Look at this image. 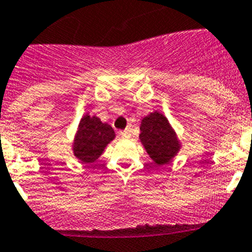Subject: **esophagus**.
<instances>
[{
    "instance_id": "esophagus-1",
    "label": "esophagus",
    "mask_w": 252,
    "mask_h": 252,
    "mask_svg": "<svg viewBox=\"0 0 252 252\" xmlns=\"http://www.w3.org/2000/svg\"><path fill=\"white\" fill-rule=\"evenodd\" d=\"M130 132H132V126H126V128L124 129L123 132L120 133V134L123 135V137H130Z\"/></svg>"
}]
</instances>
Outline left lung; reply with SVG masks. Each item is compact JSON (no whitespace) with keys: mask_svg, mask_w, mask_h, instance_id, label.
I'll return each mask as SVG.
<instances>
[{"mask_svg":"<svg viewBox=\"0 0 252 252\" xmlns=\"http://www.w3.org/2000/svg\"><path fill=\"white\" fill-rule=\"evenodd\" d=\"M139 129L142 146L159 167L171 162L183 147L176 130L161 111L155 110L142 118Z\"/></svg>","mask_w":252,"mask_h":252,"instance_id":"1","label":"left lung"}]
</instances>
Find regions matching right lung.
<instances>
[{"instance_id":"1","label":"right lung","mask_w":252,"mask_h":252,"mask_svg":"<svg viewBox=\"0 0 252 252\" xmlns=\"http://www.w3.org/2000/svg\"><path fill=\"white\" fill-rule=\"evenodd\" d=\"M115 139L110 124L104 123L96 115L86 113L81 118L72 142V153L81 163L96 162L108 144Z\"/></svg>"}]
</instances>
